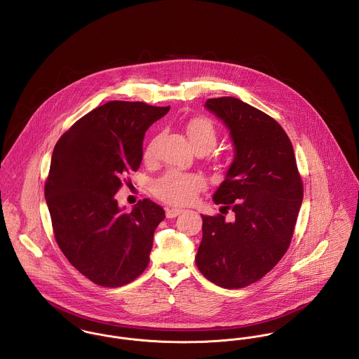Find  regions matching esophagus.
<instances>
[{"instance_id":"esophagus-1","label":"esophagus","mask_w":359,"mask_h":359,"mask_svg":"<svg viewBox=\"0 0 359 359\" xmlns=\"http://www.w3.org/2000/svg\"><path fill=\"white\" fill-rule=\"evenodd\" d=\"M165 213H166V217H168V219H173V217L179 216L180 213H183V209H177V208H166Z\"/></svg>"}]
</instances>
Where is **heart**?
Here are the masks:
<instances>
[{"label":"heart","instance_id":"heart-1","mask_svg":"<svg viewBox=\"0 0 359 359\" xmlns=\"http://www.w3.org/2000/svg\"><path fill=\"white\" fill-rule=\"evenodd\" d=\"M186 133L198 153H209L217 140V132L213 122L208 118H193L186 125ZM158 136H153L144 147L143 158L151 162L157 157ZM206 186L205 179L197 173L168 170L153 183V193L157 198L172 205L191 203L199 191Z\"/></svg>","mask_w":359,"mask_h":359}]
</instances>
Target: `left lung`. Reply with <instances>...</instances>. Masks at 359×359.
I'll return each mask as SVG.
<instances>
[{
    "instance_id": "1",
    "label": "left lung",
    "mask_w": 359,
    "mask_h": 359,
    "mask_svg": "<svg viewBox=\"0 0 359 359\" xmlns=\"http://www.w3.org/2000/svg\"><path fill=\"white\" fill-rule=\"evenodd\" d=\"M205 107L226 123L236 157L213 194L234 212L202 215L196 256L206 279L239 289L263 278L286 253L303 201V182L286 132L266 113L237 97L208 99Z\"/></svg>"
}]
</instances>
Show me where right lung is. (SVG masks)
Masks as SVG:
<instances>
[{"label": "right lung", "mask_w": 359, "mask_h": 359, "mask_svg": "<svg viewBox=\"0 0 359 359\" xmlns=\"http://www.w3.org/2000/svg\"><path fill=\"white\" fill-rule=\"evenodd\" d=\"M169 109L111 100L81 117L53 149L45 199L55 239L96 285L118 287L149 266L165 212L147 198L123 212L114 196L140 166L146 130Z\"/></svg>", "instance_id": "right-lung-1"}]
</instances>
